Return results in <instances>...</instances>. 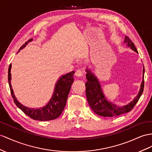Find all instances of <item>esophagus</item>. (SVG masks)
I'll use <instances>...</instances> for the list:
<instances>
[{"label": "esophagus", "mask_w": 152, "mask_h": 152, "mask_svg": "<svg viewBox=\"0 0 152 152\" xmlns=\"http://www.w3.org/2000/svg\"><path fill=\"white\" fill-rule=\"evenodd\" d=\"M83 75H84V72L82 71V70H81V69L77 70V71H76V73H75V75L76 76H78V77L83 76Z\"/></svg>", "instance_id": "34e87169"}]
</instances>
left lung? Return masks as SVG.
I'll list each match as a JSON object with an SVG mask.
<instances>
[{"label": "left lung", "mask_w": 152, "mask_h": 152, "mask_svg": "<svg viewBox=\"0 0 152 152\" xmlns=\"http://www.w3.org/2000/svg\"><path fill=\"white\" fill-rule=\"evenodd\" d=\"M124 44H126L128 47H130L132 50L138 53L134 43L126 36H125V38H124ZM86 72V77L87 81L85 83V87H86L87 99L89 106L92 108V110L99 115L112 118V117L118 116L127 113V112L132 110V108L134 107L143 92L144 85H145V83H144L145 69L144 68L142 72V81L138 94L132 102L126 104V105L121 107L116 105L115 104L108 101L104 96L99 81L96 76L94 75V74H92L90 69H87Z\"/></svg>", "instance_id": "obj_1"}]
</instances>
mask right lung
<instances>
[{"label": "right lung", "mask_w": 152, "mask_h": 152, "mask_svg": "<svg viewBox=\"0 0 152 152\" xmlns=\"http://www.w3.org/2000/svg\"><path fill=\"white\" fill-rule=\"evenodd\" d=\"M32 40L33 38L30 39L28 42L23 44L20 47V48L19 49L18 52L23 48H24L26 45ZM11 64L10 65L8 69V83L10 88L11 94V96H12L15 103L16 104V105L21 110L24 112V114L34 120L40 121H45L55 119L61 114L66 105V102H67L69 93L70 90H71V85L74 81V74H75V71L69 72L66 74V75L61 76L60 77L55 85L53 96L45 106L38 108H34L25 107L20 102H18V100L14 94L11 84Z\"/></svg>", "instance_id": "add662e5"}]
</instances>
